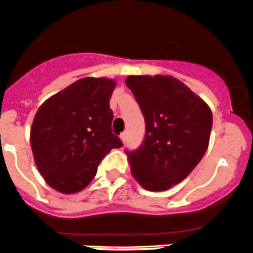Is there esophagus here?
<instances>
[{"mask_svg":"<svg viewBox=\"0 0 253 253\" xmlns=\"http://www.w3.org/2000/svg\"><path fill=\"white\" fill-rule=\"evenodd\" d=\"M119 137H121V140L123 141V142H126L127 138V132H122V134L119 135Z\"/></svg>","mask_w":253,"mask_h":253,"instance_id":"esophagus-1","label":"esophagus"}]
</instances>
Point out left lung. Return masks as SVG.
Returning a JSON list of instances; mask_svg holds the SVG:
<instances>
[{"label": "left lung", "instance_id": "left-lung-1", "mask_svg": "<svg viewBox=\"0 0 253 253\" xmlns=\"http://www.w3.org/2000/svg\"><path fill=\"white\" fill-rule=\"evenodd\" d=\"M126 83L146 123L142 145L126 151L131 173L147 191H167L202 160L210 141L212 112L172 76H129Z\"/></svg>", "mask_w": 253, "mask_h": 253}]
</instances>
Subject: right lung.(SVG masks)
<instances>
[{"label": "right lung", "mask_w": 253, "mask_h": 253, "mask_svg": "<svg viewBox=\"0 0 253 253\" xmlns=\"http://www.w3.org/2000/svg\"><path fill=\"white\" fill-rule=\"evenodd\" d=\"M115 86L110 78H81L37 111L30 132L32 153L41 175L55 191H82L106 154L123 146L111 127Z\"/></svg>", "instance_id": "right-lung-1"}]
</instances>
